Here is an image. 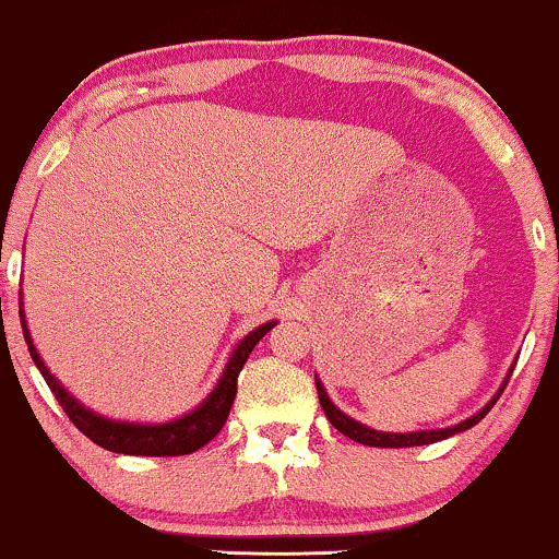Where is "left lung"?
I'll return each mask as SVG.
<instances>
[{
  "label": "left lung",
  "mask_w": 559,
  "mask_h": 559,
  "mask_svg": "<svg viewBox=\"0 0 559 559\" xmlns=\"http://www.w3.org/2000/svg\"><path fill=\"white\" fill-rule=\"evenodd\" d=\"M316 386H318L320 407H323L325 417L331 419V425L335 427V430L346 435V438L361 442V445H369V448H415V445H430V442L445 440V438H450V435L463 432V430H468V427L478 425L480 419H484V417L488 415V409L493 407L496 400H499L501 392H503V386H507V384L501 386V392L496 394L493 400L488 402L486 407L478 412V415L468 417V419H465V423L455 425V427H448V430H425V432H379V430H371V427H366V425H361V423H356V419H350V417L343 415V412H341L338 407H335V404H333L331 400H328L325 389H323V384H320L318 379H316Z\"/></svg>",
  "instance_id": "left-lung-1"
}]
</instances>
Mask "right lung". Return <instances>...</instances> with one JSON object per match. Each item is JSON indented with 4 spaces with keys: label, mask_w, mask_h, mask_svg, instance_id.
Here are the masks:
<instances>
[{
    "label": "right lung",
    "mask_w": 559,
    "mask_h": 559,
    "mask_svg": "<svg viewBox=\"0 0 559 559\" xmlns=\"http://www.w3.org/2000/svg\"><path fill=\"white\" fill-rule=\"evenodd\" d=\"M20 318H22V333H25L29 356H33L35 366L43 373L45 384L50 386L52 396H56L60 407H63L68 419H71V423L79 427L88 440H94L96 445H102L104 450L124 453V455H155V457L195 453V450H201L205 442L216 438L221 427L226 425L228 412H231L239 371L243 369V364H247V358L251 350H254L257 343L262 341L274 325V323H266L262 328H257L254 333H249L247 338L236 346V350L231 354V361H228L224 377H221L216 389H213L209 400H205L198 409L190 412V415L165 425H129V423H114V419L98 417L91 409L83 407V404L75 402L73 396L58 384L56 377L48 371V366L43 364V358L37 356L22 312Z\"/></svg>",
    "instance_id": "add662e5"
}]
</instances>
